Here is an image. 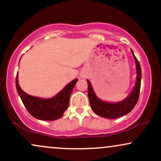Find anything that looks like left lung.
I'll return each instance as SVG.
<instances>
[{"label": "left lung", "instance_id": "obj_1", "mask_svg": "<svg viewBox=\"0 0 161 161\" xmlns=\"http://www.w3.org/2000/svg\"><path fill=\"white\" fill-rule=\"evenodd\" d=\"M132 51L133 54L135 61L136 65V71H137V77H136V82L133 90L131 92L130 95L127 98L118 103H108L100 100L96 96L94 92L91 83L87 80L88 87V98L91 104V108L96 114L102 117L108 118V119H115V118L120 117L129 114L136 104H137L138 97H139L140 88H141V79H142V70L139 62L134 55L133 51Z\"/></svg>", "mask_w": 161, "mask_h": 161}]
</instances>
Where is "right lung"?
Returning a JSON list of instances; mask_svg holds the SVG:
<instances>
[{
    "mask_svg": "<svg viewBox=\"0 0 161 161\" xmlns=\"http://www.w3.org/2000/svg\"><path fill=\"white\" fill-rule=\"evenodd\" d=\"M78 79L72 81L60 93L48 99L34 97L24 92L18 84V74H16V86L28 112L36 119L50 121L60 119L64 115V113L69 105L70 95Z\"/></svg>",
    "mask_w": 161,
    "mask_h": 161,
    "instance_id": "add662e5",
    "label": "right lung"
}]
</instances>
